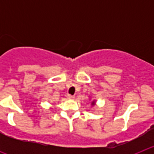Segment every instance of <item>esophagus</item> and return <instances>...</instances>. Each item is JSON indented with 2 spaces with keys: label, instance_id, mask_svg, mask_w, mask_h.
<instances>
[{
  "label": "esophagus",
  "instance_id": "esophagus-1",
  "mask_svg": "<svg viewBox=\"0 0 154 154\" xmlns=\"http://www.w3.org/2000/svg\"><path fill=\"white\" fill-rule=\"evenodd\" d=\"M66 97H67V99H73L75 98V96H72V95H67V96H66Z\"/></svg>",
  "mask_w": 154,
  "mask_h": 154
}]
</instances>
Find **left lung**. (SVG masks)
Masks as SVG:
<instances>
[{
  "mask_svg": "<svg viewBox=\"0 0 154 154\" xmlns=\"http://www.w3.org/2000/svg\"><path fill=\"white\" fill-rule=\"evenodd\" d=\"M92 105H94V102H93V103H92Z\"/></svg>",
  "mask_w": 154,
  "mask_h": 154,
  "instance_id": "left-lung-1",
  "label": "left lung"
}]
</instances>
